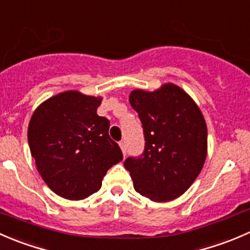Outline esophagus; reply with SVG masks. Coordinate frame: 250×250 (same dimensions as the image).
<instances>
[{
	"label": "esophagus",
	"mask_w": 250,
	"mask_h": 250,
	"mask_svg": "<svg viewBox=\"0 0 250 250\" xmlns=\"http://www.w3.org/2000/svg\"><path fill=\"white\" fill-rule=\"evenodd\" d=\"M119 146H120V148H122V152H123V154H124V157L126 155V143L124 142V141H122V142L119 143Z\"/></svg>",
	"instance_id": "obj_1"
}]
</instances>
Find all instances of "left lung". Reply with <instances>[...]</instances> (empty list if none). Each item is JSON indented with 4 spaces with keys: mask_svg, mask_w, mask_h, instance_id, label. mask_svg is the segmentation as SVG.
<instances>
[{
    "mask_svg": "<svg viewBox=\"0 0 250 250\" xmlns=\"http://www.w3.org/2000/svg\"><path fill=\"white\" fill-rule=\"evenodd\" d=\"M130 104L138 113L145 150L128 157L133 188L153 202L176 199L202 171L208 150V130L198 105L179 86L164 83L147 92L133 90Z\"/></svg>",
    "mask_w": 250,
    "mask_h": 250,
    "instance_id": "8db88e82",
    "label": "left lung"
}]
</instances>
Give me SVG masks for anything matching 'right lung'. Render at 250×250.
I'll return each mask as SVG.
<instances>
[{
  "instance_id": "right-lung-1",
  "label": "right lung",
  "mask_w": 250,
  "mask_h": 250,
  "mask_svg": "<svg viewBox=\"0 0 250 250\" xmlns=\"http://www.w3.org/2000/svg\"><path fill=\"white\" fill-rule=\"evenodd\" d=\"M102 97L65 91L34 112L29 147L42 180L56 194L80 201L97 192L108 169L123 160L109 137V120L97 114Z\"/></svg>"
}]
</instances>
